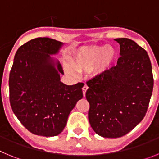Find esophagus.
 <instances>
[{
	"mask_svg": "<svg viewBox=\"0 0 159 159\" xmlns=\"http://www.w3.org/2000/svg\"><path fill=\"white\" fill-rule=\"evenodd\" d=\"M88 87L87 86L86 84H84V86L83 87L82 90H83V95H84V96H85V95H86V92H87V90H88Z\"/></svg>",
	"mask_w": 159,
	"mask_h": 159,
	"instance_id": "obj_1",
	"label": "esophagus"
}]
</instances>
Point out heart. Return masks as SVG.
I'll return each mask as SVG.
<instances>
[{
    "instance_id": "b5f03b06",
    "label": "heart",
    "mask_w": 159,
    "mask_h": 159,
    "mask_svg": "<svg viewBox=\"0 0 159 159\" xmlns=\"http://www.w3.org/2000/svg\"><path fill=\"white\" fill-rule=\"evenodd\" d=\"M117 52L111 45H92L79 48L68 58L70 66L78 72L89 71L94 76L110 69L116 61ZM66 70L72 72L70 67Z\"/></svg>"
}]
</instances>
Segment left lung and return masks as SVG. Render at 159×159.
I'll return each mask as SVG.
<instances>
[{"label":"left lung","instance_id":"obj_1","mask_svg":"<svg viewBox=\"0 0 159 159\" xmlns=\"http://www.w3.org/2000/svg\"><path fill=\"white\" fill-rule=\"evenodd\" d=\"M115 40L120 44L117 65L87 82L89 123L103 138L122 137L143 120L154 87L147 52L127 38Z\"/></svg>","mask_w":159,"mask_h":159}]
</instances>
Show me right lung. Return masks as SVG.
<instances>
[{"label": "right lung", "instance_id": "1", "mask_svg": "<svg viewBox=\"0 0 159 159\" xmlns=\"http://www.w3.org/2000/svg\"><path fill=\"white\" fill-rule=\"evenodd\" d=\"M64 43L48 37L29 40L18 48L9 74L12 110L25 128L36 135L60 134L70 112L83 98L81 83L66 85L58 54Z\"/></svg>", "mask_w": 159, "mask_h": 159}]
</instances>
